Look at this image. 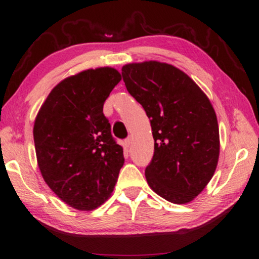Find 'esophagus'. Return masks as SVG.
Masks as SVG:
<instances>
[{
  "label": "esophagus",
  "instance_id": "obj_1",
  "mask_svg": "<svg viewBox=\"0 0 259 259\" xmlns=\"http://www.w3.org/2000/svg\"><path fill=\"white\" fill-rule=\"evenodd\" d=\"M131 145H132V138H127L125 140V147L126 148H130Z\"/></svg>",
  "mask_w": 259,
  "mask_h": 259
}]
</instances>
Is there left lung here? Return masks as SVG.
<instances>
[{"instance_id": "1", "label": "left lung", "mask_w": 259, "mask_h": 259, "mask_svg": "<svg viewBox=\"0 0 259 259\" xmlns=\"http://www.w3.org/2000/svg\"><path fill=\"white\" fill-rule=\"evenodd\" d=\"M121 74L150 119L155 151L146 168L148 185L171 203L192 202L209 184L219 159V127L209 97L167 63H130Z\"/></svg>"}]
</instances>
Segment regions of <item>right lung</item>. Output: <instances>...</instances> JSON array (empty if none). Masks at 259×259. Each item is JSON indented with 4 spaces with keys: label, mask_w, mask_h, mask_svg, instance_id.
Wrapping results in <instances>:
<instances>
[{
    "label": "right lung",
    "mask_w": 259,
    "mask_h": 259,
    "mask_svg": "<svg viewBox=\"0 0 259 259\" xmlns=\"http://www.w3.org/2000/svg\"><path fill=\"white\" fill-rule=\"evenodd\" d=\"M121 80L110 66L63 79L34 120L37 166L49 188L73 209L92 211L111 196L124 165L103 105Z\"/></svg>",
    "instance_id": "add662e5"
}]
</instances>
